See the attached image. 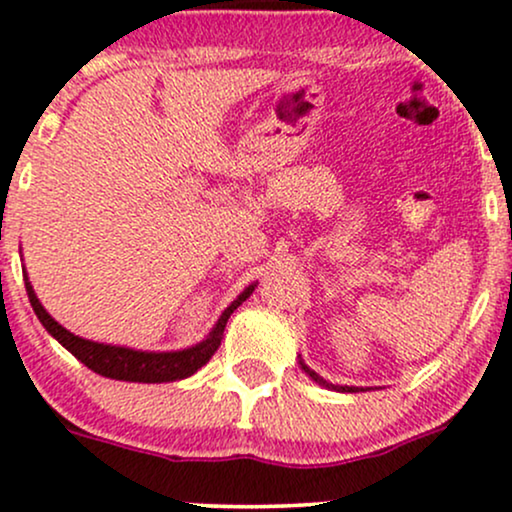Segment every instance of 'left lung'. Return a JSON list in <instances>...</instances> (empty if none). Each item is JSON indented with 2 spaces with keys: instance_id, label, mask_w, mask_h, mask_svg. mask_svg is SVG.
<instances>
[{
  "instance_id": "left-lung-1",
  "label": "left lung",
  "mask_w": 512,
  "mask_h": 512,
  "mask_svg": "<svg viewBox=\"0 0 512 512\" xmlns=\"http://www.w3.org/2000/svg\"><path fill=\"white\" fill-rule=\"evenodd\" d=\"M298 366H301V368L305 370V375H308L310 380H315L317 385L327 387V390H337V392H358V390H363V387H354V385H332V383H327V380L322 378V375H317L313 368H310V366H305V363H303V358H301V361H298Z\"/></svg>"
}]
</instances>
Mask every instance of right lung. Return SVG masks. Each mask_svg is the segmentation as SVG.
Instances as JSON below:
<instances>
[{"label":"right lung","instance_id":"obj_1","mask_svg":"<svg viewBox=\"0 0 512 512\" xmlns=\"http://www.w3.org/2000/svg\"><path fill=\"white\" fill-rule=\"evenodd\" d=\"M23 281H26V291L28 298H31L35 315L43 322L45 330H48L69 354L76 356L84 366L91 368L93 373L110 380H125V383H175V380L195 375L199 368L207 366L209 358L214 356V351L221 346V337L223 330H226L228 317L233 315V310H236L245 298H250V293L255 291L257 286H245V291L219 315V320L211 327L207 337H204L202 342H197L195 346H187V349L180 351H139L129 349V346L91 342V339H84L79 337V334L69 332L67 327H62L60 322L43 308V303L38 301L31 281H28L26 267H23Z\"/></svg>","mask_w":512,"mask_h":512}]
</instances>
